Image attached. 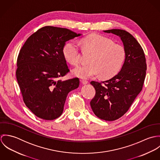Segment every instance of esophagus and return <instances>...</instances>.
<instances>
[{
    "label": "esophagus",
    "mask_w": 160,
    "mask_h": 160,
    "mask_svg": "<svg viewBox=\"0 0 160 160\" xmlns=\"http://www.w3.org/2000/svg\"><path fill=\"white\" fill-rule=\"evenodd\" d=\"M82 84H86L89 83V81L86 79H83V80H82Z\"/></svg>",
    "instance_id": "1"
}]
</instances>
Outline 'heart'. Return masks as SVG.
<instances>
[{"instance_id": "obj_1", "label": "heart", "mask_w": 160, "mask_h": 160, "mask_svg": "<svg viewBox=\"0 0 160 160\" xmlns=\"http://www.w3.org/2000/svg\"><path fill=\"white\" fill-rule=\"evenodd\" d=\"M84 50L92 54L88 65H81L72 69V73L82 78H90L100 74L103 78H110L117 74L126 58V50L123 46L114 44L110 39L100 34H91L81 41ZM63 53L69 63L77 65L80 61L79 44L74 41L68 42Z\"/></svg>"}]
</instances>
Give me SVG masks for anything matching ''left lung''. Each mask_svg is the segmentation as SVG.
<instances>
[{"label": "left lung", "mask_w": 160, "mask_h": 160, "mask_svg": "<svg viewBox=\"0 0 160 160\" xmlns=\"http://www.w3.org/2000/svg\"><path fill=\"white\" fill-rule=\"evenodd\" d=\"M118 36L126 50V58L121 71L102 82L91 81L95 95L90 103L94 114L101 119L114 121L125 114L142 89L147 64L145 54L137 40L125 30L103 31Z\"/></svg>", "instance_id": "1"}]
</instances>
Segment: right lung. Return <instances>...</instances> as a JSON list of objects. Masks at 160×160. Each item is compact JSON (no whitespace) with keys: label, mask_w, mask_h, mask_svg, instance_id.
Here are the masks:
<instances>
[{"label":"right lung","mask_w":160,"mask_h":160,"mask_svg":"<svg viewBox=\"0 0 160 160\" xmlns=\"http://www.w3.org/2000/svg\"><path fill=\"white\" fill-rule=\"evenodd\" d=\"M68 29L47 26L31 35L17 58V79L26 106L36 116L53 120L61 116L78 78L61 81L69 71L63 53L65 42L80 36Z\"/></svg>","instance_id":"add662e5"}]
</instances>
